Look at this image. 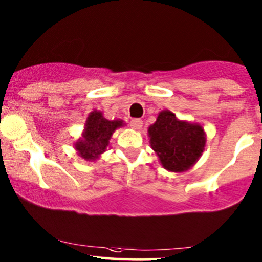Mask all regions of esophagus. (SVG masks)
<instances>
[{
  "instance_id": "34e87169",
  "label": "esophagus",
  "mask_w": 262,
  "mask_h": 262,
  "mask_svg": "<svg viewBox=\"0 0 262 262\" xmlns=\"http://www.w3.org/2000/svg\"><path fill=\"white\" fill-rule=\"evenodd\" d=\"M130 125L132 128H135V130H139V128L142 127V125H143V121H142L141 119H132Z\"/></svg>"
}]
</instances>
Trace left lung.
Returning a JSON list of instances; mask_svg holds the SVG:
<instances>
[{
  "instance_id": "obj_1",
  "label": "left lung",
  "mask_w": 262,
  "mask_h": 262,
  "mask_svg": "<svg viewBox=\"0 0 262 262\" xmlns=\"http://www.w3.org/2000/svg\"><path fill=\"white\" fill-rule=\"evenodd\" d=\"M148 135L161 165L171 172L188 171L205 150L206 134L201 125L179 120L167 110L159 113Z\"/></svg>"
}]
</instances>
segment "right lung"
<instances>
[{
  "mask_svg": "<svg viewBox=\"0 0 262 262\" xmlns=\"http://www.w3.org/2000/svg\"><path fill=\"white\" fill-rule=\"evenodd\" d=\"M121 126H124L123 120H107L102 112H91L86 119L83 136L74 143V148L84 160L95 161L106 151L113 132Z\"/></svg>",
  "mask_w": 262,
  "mask_h": 262,
  "instance_id": "1",
  "label": "right lung"
}]
</instances>
